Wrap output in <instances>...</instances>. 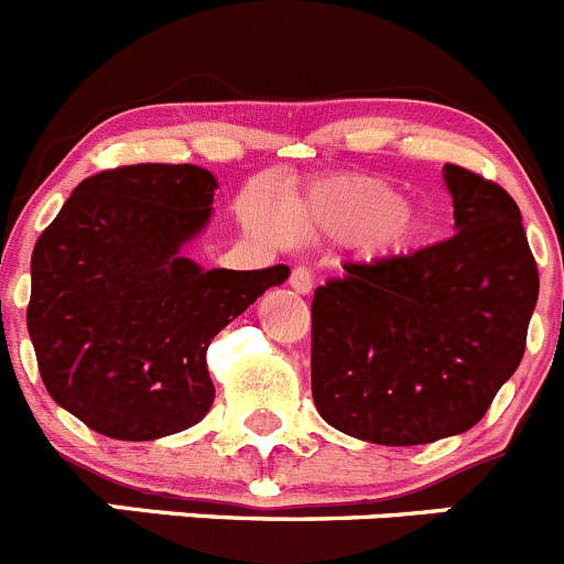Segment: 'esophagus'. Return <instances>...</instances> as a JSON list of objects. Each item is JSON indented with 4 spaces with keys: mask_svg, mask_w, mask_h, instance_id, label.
Masks as SVG:
<instances>
[{
    "mask_svg": "<svg viewBox=\"0 0 564 564\" xmlns=\"http://www.w3.org/2000/svg\"><path fill=\"white\" fill-rule=\"evenodd\" d=\"M291 288L296 293H302V296H307V293H313V276H310L307 268H293L291 273Z\"/></svg>",
    "mask_w": 564,
    "mask_h": 564,
    "instance_id": "esophagus-1",
    "label": "esophagus"
}]
</instances>
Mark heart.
Returning <instances> with one entry per match:
<instances>
[{"label": "heart", "mask_w": 564, "mask_h": 564, "mask_svg": "<svg viewBox=\"0 0 564 564\" xmlns=\"http://www.w3.org/2000/svg\"><path fill=\"white\" fill-rule=\"evenodd\" d=\"M246 218L268 240L321 243L354 235L351 249L362 262L395 260L426 232L421 207L404 202L393 185L371 176L318 182L302 196L282 202L279 216L265 205H251Z\"/></svg>", "instance_id": "b5f03b06"}]
</instances>
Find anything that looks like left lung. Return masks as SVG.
<instances>
[{
  "label": "left lung",
  "instance_id": "obj_1",
  "mask_svg": "<svg viewBox=\"0 0 564 564\" xmlns=\"http://www.w3.org/2000/svg\"><path fill=\"white\" fill-rule=\"evenodd\" d=\"M457 235L348 262L313 299V401L337 432L423 446L468 432L518 371L540 293L514 198L443 165Z\"/></svg>",
  "mask_w": 564,
  "mask_h": 564
}]
</instances>
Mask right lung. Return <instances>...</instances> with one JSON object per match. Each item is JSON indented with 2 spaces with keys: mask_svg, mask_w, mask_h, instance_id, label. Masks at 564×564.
<instances>
[{
  "mask_svg": "<svg viewBox=\"0 0 564 564\" xmlns=\"http://www.w3.org/2000/svg\"><path fill=\"white\" fill-rule=\"evenodd\" d=\"M218 180L198 165L141 163L74 187L32 251L26 329L52 399L112 440H158L210 412L213 337L288 265L205 268L185 257L213 216Z\"/></svg>",
  "mask_w": 564,
  "mask_h": 564,
  "instance_id": "right-lung-1",
  "label": "right lung"
}]
</instances>
